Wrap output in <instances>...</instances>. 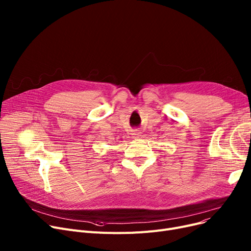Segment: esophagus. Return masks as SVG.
I'll use <instances>...</instances> for the list:
<instances>
[{"mask_svg": "<svg viewBox=\"0 0 251 251\" xmlns=\"http://www.w3.org/2000/svg\"><path fill=\"white\" fill-rule=\"evenodd\" d=\"M130 134L132 135L133 137H139L140 136V131L138 130V129H133V130H131L130 131Z\"/></svg>", "mask_w": 251, "mask_h": 251, "instance_id": "1", "label": "esophagus"}]
</instances>
